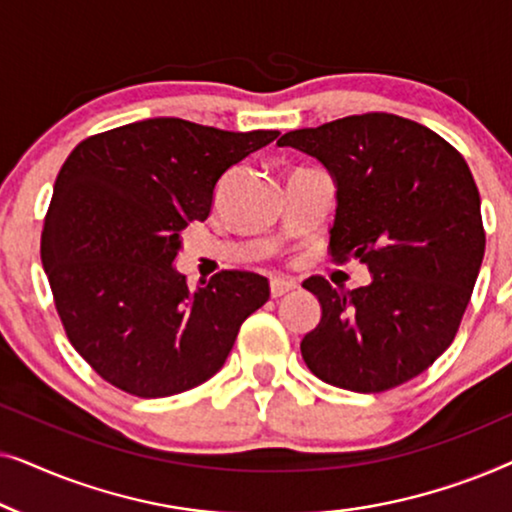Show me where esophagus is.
I'll use <instances>...</instances> for the list:
<instances>
[{"mask_svg": "<svg viewBox=\"0 0 512 512\" xmlns=\"http://www.w3.org/2000/svg\"><path fill=\"white\" fill-rule=\"evenodd\" d=\"M296 289H298V284L291 282V279H272L270 282L272 298H282V296H286V293H291Z\"/></svg>", "mask_w": 512, "mask_h": 512, "instance_id": "esophagus-1", "label": "esophagus"}]
</instances>
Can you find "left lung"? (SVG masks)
<instances>
[{
  "label": "left lung",
  "instance_id": "left-lung-1",
  "mask_svg": "<svg viewBox=\"0 0 512 512\" xmlns=\"http://www.w3.org/2000/svg\"><path fill=\"white\" fill-rule=\"evenodd\" d=\"M277 146L317 158L333 177L331 254L359 258L370 284L303 286L321 319L300 342L333 387L375 394L424 373L447 347L485 256L480 193L461 153L394 114L347 116L291 130Z\"/></svg>",
  "mask_w": 512,
  "mask_h": 512
}]
</instances>
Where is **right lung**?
I'll return each instance as SVG.
<instances>
[{"mask_svg":"<svg viewBox=\"0 0 512 512\" xmlns=\"http://www.w3.org/2000/svg\"><path fill=\"white\" fill-rule=\"evenodd\" d=\"M277 135L146 118L69 153L41 263L69 342L109 384L142 398L198 387L270 298L268 279L242 270L191 289L174 261L184 228L212 212L223 174Z\"/></svg>","mask_w":512,"mask_h":512,"instance_id":"right-lung-1","label":"right lung"}]
</instances>
